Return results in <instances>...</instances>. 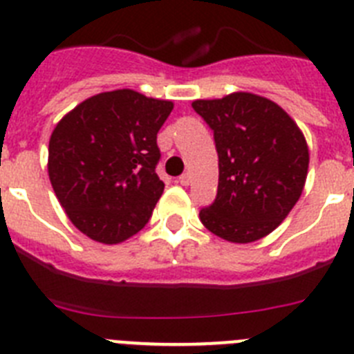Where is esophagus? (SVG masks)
<instances>
[{
    "label": "esophagus",
    "instance_id": "1",
    "mask_svg": "<svg viewBox=\"0 0 354 354\" xmlns=\"http://www.w3.org/2000/svg\"><path fill=\"white\" fill-rule=\"evenodd\" d=\"M179 183L183 184V186H189V183H192V175H189V174H183L179 177Z\"/></svg>",
    "mask_w": 354,
    "mask_h": 354
}]
</instances>
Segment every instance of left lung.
I'll list each match as a JSON object with an SVG mask.
<instances>
[{"label":"left lung","mask_w":354,"mask_h":354,"mask_svg":"<svg viewBox=\"0 0 354 354\" xmlns=\"http://www.w3.org/2000/svg\"><path fill=\"white\" fill-rule=\"evenodd\" d=\"M218 152V192L201 209L213 234L250 243L288 216L308 175V145L297 123L277 104L252 93L195 100Z\"/></svg>","instance_id":"left-lung-1"}]
</instances>
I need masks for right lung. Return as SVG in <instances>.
<instances>
[{
  "mask_svg": "<svg viewBox=\"0 0 354 354\" xmlns=\"http://www.w3.org/2000/svg\"><path fill=\"white\" fill-rule=\"evenodd\" d=\"M174 104L132 89L91 96L51 132L48 175L68 218L100 243H120L147 225L165 183L157 132Z\"/></svg>",
  "mask_w": 354,
  "mask_h": 354,
  "instance_id": "add662e5",
  "label": "right lung"
}]
</instances>
